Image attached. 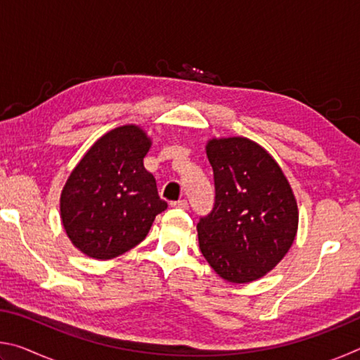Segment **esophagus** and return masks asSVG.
Masks as SVG:
<instances>
[{
  "mask_svg": "<svg viewBox=\"0 0 360 360\" xmlns=\"http://www.w3.org/2000/svg\"><path fill=\"white\" fill-rule=\"evenodd\" d=\"M172 206H173V208L187 210V208H188V203H187V200H178V202H173Z\"/></svg>",
  "mask_w": 360,
  "mask_h": 360,
  "instance_id": "34e87169",
  "label": "esophagus"
}]
</instances>
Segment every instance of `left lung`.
Masks as SVG:
<instances>
[{"label": "left lung", "instance_id": "8db88e82", "mask_svg": "<svg viewBox=\"0 0 360 360\" xmlns=\"http://www.w3.org/2000/svg\"><path fill=\"white\" fill-rule=\"evenodd\" d=\"M206 155L214 206L197 224L200 251L225 281L251 283L271 271L298 227L294 192L275 158L248 138H212Z\"/></svg>", "mask_w": 360, "mask_h": 360}]
</instances>
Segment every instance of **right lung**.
<instances>
[{
	"label": "right lung",
	"mask_w": 360,
	"mask_h": 360,
	"mask_svg": "<svg viewBox=\"0 0 360 360\" xmlns=\"http://www.w3.org/2000/svg\"><path fill=\"white\" fill-rule=\"evenodd\" d=\"M150 144L138 125L117 127L71 172L60 197V216L72 245L89 257L108 260L130 251L167 210L143 163Z\"/></svg>",
	"instance_id": "add662e5"
}]
</instances>
